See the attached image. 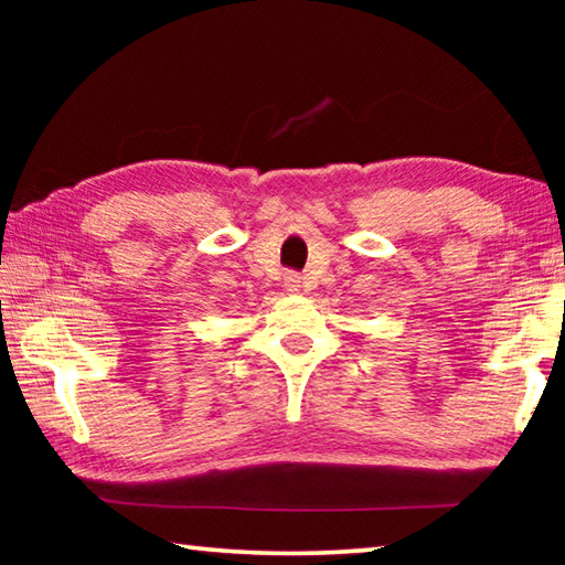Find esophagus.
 <instances>
[{"label":"esophagus","mask_w":565,"mask_h":565,"mask_svg":"<svg viewBox=\"0 0 565 565\" xmlns=\"http://www.w3.org/2000/svg\"><path fill=\"white\" fill-rule=\"evenodd\" d=\"M284 286H286V289H289L291 294H296V291H301V276L299 274H286L284 276Z\"/></svg>","instance_id":"34e87169"}]
</instances>
